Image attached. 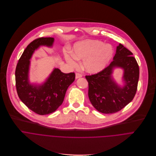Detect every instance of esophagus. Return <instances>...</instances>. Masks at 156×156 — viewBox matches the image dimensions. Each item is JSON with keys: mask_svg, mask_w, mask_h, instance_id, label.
<instances>
[{"mask_svg": "<svg viewBox=\"0 0 156 156\" xmlns=\"http://www.w3.org/2000/svg\"><path fill=\"white\" fill-rule=\"evenodd\" d=\"M82 77V75L80 73H76V79H78V78H80V77Z\"/></svg>", "mask_w": 156, "mask_h": 156, "instance_id": "1", "label": "esophagus"}]
</instances>
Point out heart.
Instances as JSON below:
<instances>
[{
    "mask_svg": "<svg viewBox=\"0 0 156 156\" xmlns=\"http://www.w3.org/2000/svg\"><path fill=\"white\" fill-rule=\"evenodd\" d=\"M114 51L109 44L96 40H85L77 43L71 55H67L66 59L72 66L77 65V60L83 59V69L92 74L102 71L108 66Z\"/></svg>",
    "mask_w": 156,
    "mask_h": 156,
    "instance_id": "b5f03b06",
    "label": "heart"
}]
</instances>
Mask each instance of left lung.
Returning <instances> with one entry per match:
<instances>
[{
	"instance_id": "8db88e82",
	"label": "left lung",
	"mask_w": 156,
	"mask_h": 156,
	"mask_svg": "<svg viewBox=\"0 0 156 156\" xmlns=\"http://www.w3.org/2000/svg\"><path fill=\"white\" fill-rule=\"evenodd\" d=\"M133 53L123 45L116 48L113 61L102 71L86 76L88 82V98L97 111L104 114L117 112L130 103L137 90L140 69ZM124 69V85L120 87L112 77L113 69Z\"/></svg>"
}]
</instances>
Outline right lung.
I'll use <instances>...</instances> for the list:
<instances>
[{
  "label": "right lung",
  "mask_w": 156,
  "mask_h": 156,
  "mask_svg": "<svg viewBox=\"0 0 156 156\" xmlns=\"http://www.w3.org/2000/svg\"><path fill=\"white\" fill-rule=\"evenodd\" d=\"M53 37H41L31 42L24 50L15 70V82L18 95L31 111L39 115L55 112L64 101L69 86L75 80V73L65 74L55 68L42 85L30 84L29 81L30 59L40 46L51 47Z\"/></svg>",
  "instance_id": "add662e5"
}]
</instances>
